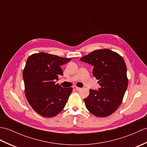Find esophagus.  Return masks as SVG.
Returning <instances> with one entry per match:
<instances>
[{
  "label": "esophagus",
  "instance_id": "1",
  "mask_svg": "<svg viewBox=\"0 0 147 147\" xmlns=\"http://www.w3.org/2000/svg\"><path fill=\"white\" fill-rule=\"evenodd\" d=\"M76 90H77V91H80V90H81V88H79V87H76Z\"/></svg>",
  "mask_w": 147,
  "mask_h": 147
}]
</instances>
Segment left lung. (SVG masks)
I'll return each instance as SVG.
<instances>
[{"label":"left lung","mask_w":147,"mask_h":147,"mask_svg":"<svg viewBox=\"0 0 147 147\" xmlns=\"http://www.w3.org/2000/svg\"><path fill=\"white\" fill-rule=\"evenodd\" d=\"M80 60L93 66V76L100 86L98 91L90 90L89 96L84 99L88 110L98 117L113 113L122 103L128 84L123 58L110 49H102Z\"/></svg>","instance_id":"8db88e82"}]
</instances>
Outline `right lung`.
<instances>
[{
    "label": "right lung",
    "mask_w": 147,
    "mask_h": 147,
    "mask_svg": "<svg viewBox=\"0 0 147 147\" xmlns=\"http://www.w3.org/2000/svg\"><path fill=\"white\" fill-rule=\"evenodd\" d=\"M70 61L42 52L27 58L22 74L25 94L33 110L42 117H55L65 107L73 88H63L56 81L63 75L61 66Z\"/></svg>",
    "instance_id": "right-lung-1"
}]
</instances>
